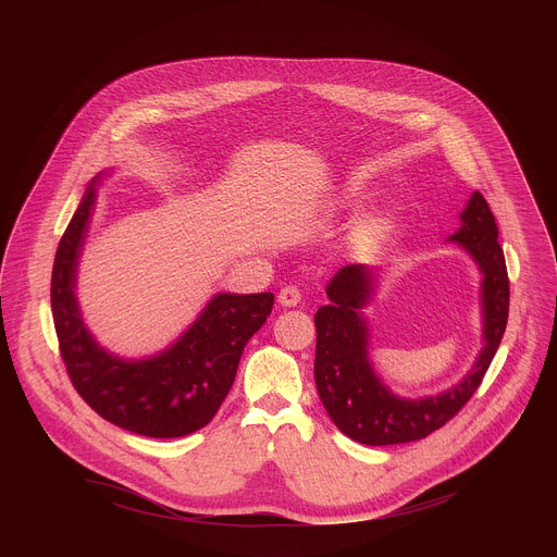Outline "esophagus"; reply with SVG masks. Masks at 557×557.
Returning a JSON list of instances; mask_svg holds the SVG:
<instances>
[{
	"label": "esophagus",
	"instance_id": "1",
	"mask_svg": "<svg viewBox=\"0 0 557 557\" xmlns=\"http://www.w3.org/2000/svg\"><path fill=\"white\" fill-rule=\"evenodd\" d=\"M277 301H280L282 306H286V308L297 306V304L301 301V293H299L297 286H284V288L280 290V295H277Z\"/></svg>",
	"mask_w": 557,
	"mask_h": 557
}]
</instances>
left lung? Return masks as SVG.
<instances>
[{"mask_svg": "<svg viewBox=\"0 0 557 557\" xmlns=\"http://www.w3.org/2000/svg\"><path fill=\"white\" fill-rule=\"evenodd\" d=\"M483 271V339L473 368L454 387L428 399L394 396L368 359L366 306L374 271L348 264L331 280L329 304L314 312V383L333 423L363 445H396L425 438L454 419L479 389L507 329L509 277L496 218L481 191H473L460 213V228L449 235Z\"/></svg>", "mask_w": 557, "mask_h": 557, "instance_id": "left-lung-1", "label": "left lung"}]
</instances>
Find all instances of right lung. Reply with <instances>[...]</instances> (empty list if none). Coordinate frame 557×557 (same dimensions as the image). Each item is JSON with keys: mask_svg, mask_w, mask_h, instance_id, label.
<instances>
[{"mask_svg": "<svg viewBox=\"0 0 557 557\" xmlns=\"http://www.w3.org/2000/svg\"><path fill=\"white\" fill-rule=\"evenodd\" d=\"M95 183L61 235L52 267L50 304L61 359L78 396L106 421L151 438L187 436L222 406L247 342L271 314L273 293H220L161 355L140 361L112 357L88 333L74 297Z\"/></svg>", "mask_w": 557, "mask_h": 557, "instance_id": "add662e5", "label": "right lung"}]
</instances>
